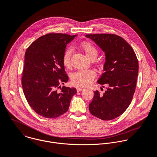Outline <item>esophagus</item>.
<instances>
[{"label":"esophagus","mask_w":157,"mask_h":157,"mask_svg":"<svg viewBox=\"0 0 157 157\" xmlns=\"http://www.w3.org/2000/svg\"><path fill=\"white\" fill-rule=\"evenodd\" d=\"M83 89H84L83 88H81V87H77V88H76V90H77V91H78V92L82 91Z\"/></svg>","instance_id":"1"}]
</instances>
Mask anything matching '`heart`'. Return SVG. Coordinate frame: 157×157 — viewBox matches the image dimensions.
<instances>
[{
    "instance_id": "b5f03b06",
    "label": "heart",
    "mask_w": 157,
    "mask_h": 157,
    "mask_svg": "<svg viewBox=\"0 0 157 157\" xmlns=\"http://www.w3.org/2000/svg\"><path fill=\"white\" fill-rule=\"evenodd\" d=\"M80 48L86 56L91 60L94 59L98 54L97 48L90 42L82 43L80 44ZM71 50L68 49L66 51L63 55V64L67 68H69L71 66ZM95 75V72L92 70L77 71L72 74L71 82L74 86L78 87H86L92 83Z\"/></svg>"
}]
</instances>
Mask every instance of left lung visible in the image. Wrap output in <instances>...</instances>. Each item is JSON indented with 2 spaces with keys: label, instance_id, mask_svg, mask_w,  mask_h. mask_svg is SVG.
Segmentation results:
<instances>
[{
  "label": "left lung",
  "instance_id": "left-lung-1",
  "mask_svg": "<svg viewBox=\"0 0 157 157\" xmlns=\"http://www.w3.org/2000/svg\"><path fill=\"white\" fill-rule=\"evenodd\" d=\"M85 36L105 53L104 72L98 83L108 86L103 94L94 91L90 111L102 120H112L121 115L132 102L136 85L138 61L130 45L119 36L102 33Z\"/></svg>",
  "mask_w": 157,
  "mask_h": 157
}]
</instances>
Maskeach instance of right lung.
I'll return each mask as SVG.
<instances>
[{
    "instance_id": "add662e5",
    "label": "right lung",
    "mask_w": 157,
    "mask_h": 157,
    "mask_svg": "<svg viewBox=\"0 0 157 157\" xmlns=\"http://www.w3.org/2000/svg\"><path fill=\"white\" fill-rule=\"evenodd\" d=\"M77 36L49 33L38 38L25 52L23 91L31 108L43 117L55 118L65 113L77 93L75 88L61 87L69 79L63 62L66 47Z\"/></svg>"
}]
</instances>
